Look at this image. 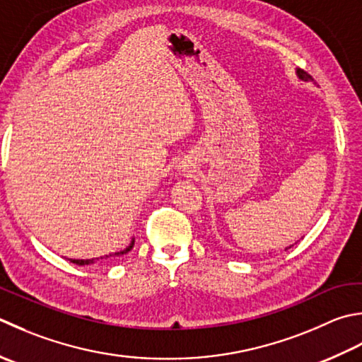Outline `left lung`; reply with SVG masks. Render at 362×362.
Instances as JSON below:
<instances>
[{"mask_svg": "<svg viewBox=\"0 0 362 362\" xmlns=\"http://www.w3.org/2000/svg\"><path fill=\"white\" fill-rule=\"evenodd\" d=\"M296 75H298V78H300V80H303V81H314V78L310 76L308 72H304L303 69L296 70ZM292 246H293V245H290L288 247H292ZM288 247H286V250H288Z\"/></svg>", "mask_w": 362, "mask_h": 362, "instance_id": "obj_1", "label": "left lung"}]
</instances>
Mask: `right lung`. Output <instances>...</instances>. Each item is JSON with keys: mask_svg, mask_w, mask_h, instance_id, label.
Listing matches in <instances>:
<instances>
[{"mask_svg": "<svg viewBox=\"0 0 362 362\" xmlns=\"http://www.w3.org/2000/svg\"><path fill=\"white\" fill-rule=\"evenodd\" d=\"M133 245H134V240H133V242L130 243V246H127L124 251L116 252L115 256H122V254H127V252H129V251L132 250ZM110 256H111V254H110ZM106 257H108V256H106ZM100 259H102V257H100ZM69 260L72 262V264H76V265H89V264H94V259H86V260H75V259H69Z\"/></svg>", "mask_w": 362, "mask_h": 362, "instance_id": "right-lung-1", "label": "right lung"}]
</instances>
